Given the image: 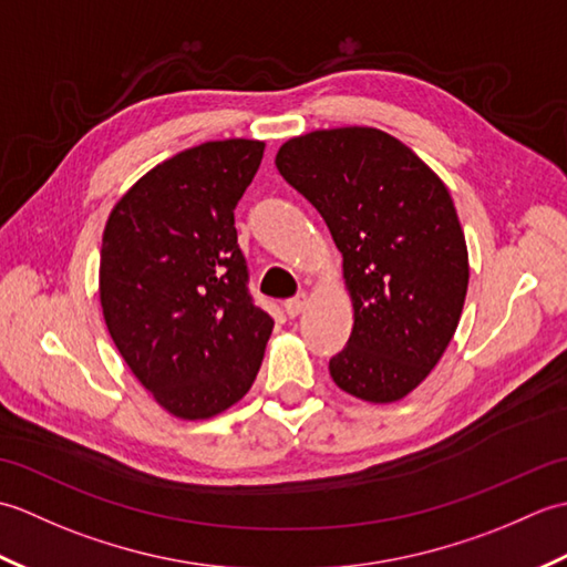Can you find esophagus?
<instances>
[{
    "mask_svg": "<svg viewBox=\"0 0 567 567\" xmlns=\"http://www.w3.org/2000/svg\"><path fill=\"white\" fill-rule=\"evenodd\" d=\"M305 305H307V297H305V295H299V297L287 299V302H285L282 307H285V311H287V317H292V319H295V317L302 315Z\"/></svg>",
    "mask_w": 567,
    "mask_h": 567,
    "instance_id": "obj_1",
    "label": "esophagus"
}]
</instances>
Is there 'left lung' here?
Segmentation results:
<instances>
[{
  "mask_svg": "<svg viewBox=\"0 0 567 567\" xmlns=\"http://www.w3.org/2000/svg\"><path fill=\"white\" fill-rule=\"evenodd\" d=\"M277 171L327 221L353 297L333 382L396 402L426 380L461 321L467 248L449 189L402 141L348 126L287 141Z\"/></svg>",
  "mask_w": 567,
  "mask_h": 567,
  "instance_id": "obj_1",
  "label": "left lung"
}]
</instances>
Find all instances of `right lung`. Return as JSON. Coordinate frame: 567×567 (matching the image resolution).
<instances>
[{
  "mask_svg": "<svg viewBox=\"0 0 567 567\" xmlns=\"http://www.w3.org/2000/svg\"><path fill=\"white\" fill-rule=\"evenodd\" d=\"M265 143L209 141L118 199L102 238L106 329L138 382L179 419H209L256 380L272 317L252 302L234 209Z\"/></svg>",
  "mask_w": 567,
  "mask_h": 567,
  "instance_id": "right-lung-1",
  "label": "right lung"
}]
</instances>
